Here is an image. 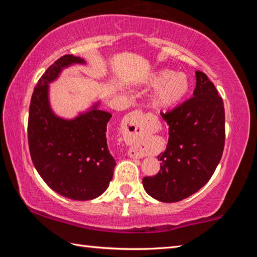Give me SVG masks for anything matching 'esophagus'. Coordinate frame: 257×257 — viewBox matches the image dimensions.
Listing matches in <instances>:
<instances>
[{
    "instance_id": "obj_1",
    "label": "esophagus",
    "mask_w": 257,
    "mask_h": 257,
    "mask_svg": "<svg viewBox=\"0 0 257 257\" xmlns=\"http://www.w3.org/2000/svg\"><path fill=\"white\" fill-rule=\"evenodd\" d=\"M125 129L130 130V134L134 136H139L143 134V111L142 110H135L133 112L128 113L123 119ZM128 155L133 159H139L143 158L144 154L135 149H130L128 152Z\"/></svg>"
}]
</instances>
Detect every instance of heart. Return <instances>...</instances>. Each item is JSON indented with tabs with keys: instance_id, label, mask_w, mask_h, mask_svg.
I'll return each mask as SVG.
<instances>
[{
	"instance_id": "1",
	"label": "heart",
	"mask_w": 257,
	"mask_h": 257,
	"mask_svg": "<svg viewBox=\"0 0 257 257\" xmlns=\"http://www.w3.org/2000/svg\"><path fill=\"white\" fill-rule=\"evenodd\" d=\"M150 85L158 87L154 103L158 106L176 105L188 94L190 84L186 75L171 70H161L151 77Z\"/></svg>"
}]
</instances>
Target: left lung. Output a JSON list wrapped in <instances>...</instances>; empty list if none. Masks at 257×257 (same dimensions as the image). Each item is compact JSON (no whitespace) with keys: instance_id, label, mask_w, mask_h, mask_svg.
Instances as JSON below:
<instances>
[{"instance_id":"1","label":"left lung","mask_w":257,"mask_h":257,"mask_svg":"<svg viewBox=\"0 0 257 257\" xmlns=\"http://www.w3.org/2000/svg\"><path fill=\"white\" fill-rule=\"evenodd\" d=\"M194 96L167 113V149L158 159L159 173L144 177L146 193L164 203L179 202L210 180L224 149V106L213 82L196 71Z\"/></svg>"}]
</instances>
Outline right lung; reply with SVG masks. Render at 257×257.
I'll return each instance as SVG.
<instances>
[{"label": "right lung", "mask_w": 257, "mask_h": 257, "mask_svg": "<svg viewBox=\"0 0 257 257\" xmlns=\"http://www.w3.org/2000/svg\"><path fill=\"white\" fill-rule=\"evenodd\" d=\"M85 63L63 55L45 71L34 88L28 116V145L37 172L64 197L88 201L103 194L113 177L115 160L106 142L111 114L96 107L73 120L58 118L49 103V82L62 68Z\"/></svg>", "instance_id": "add662e5"}]
</instances>
